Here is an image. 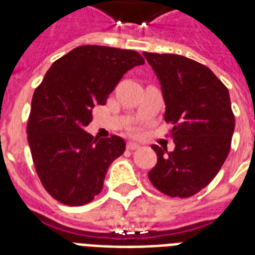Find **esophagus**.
Masks as SVG:
<instances>
[{"instance_id": "1", "label": "esophagus", "mask_w": 255, "mask_h": 255, "mask_svg": "<svg viewBox=\"0 0 255 255\" xmlns=\"http://www.w3.org/2000/svg\"><path fill=\"white\" fill-rule=\"evenodd\" d=\"M140 145L139 144L133 143V141H128L127 143V149H129V151H133V149H137Z\"/></svg>"}]
</instances>
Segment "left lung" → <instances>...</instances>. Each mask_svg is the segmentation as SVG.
I'll use <instances>...</instances> for the list:
<instances>
[{"label":"left lung","instance_id":"1","mask_svg":"<svg viewBox=\"0 0 255 255\" xmlns=\"http://www.w3.org/2000/svg\"><path fill=\"white\" fill-rule=\"evenodd\" d=\"M159 79L164 119L173 124L174 149L152 145L157 164L152 185L169 197L186 198L209 184L229 155L234 120L228 88L206 66L177 54L143 53Z\"/></svg>","mask_w":255,"mask_h":255}]
</instances>
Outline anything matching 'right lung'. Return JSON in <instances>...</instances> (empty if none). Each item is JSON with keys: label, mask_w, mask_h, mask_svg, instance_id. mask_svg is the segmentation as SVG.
<instances>
[{"label": "right lung", "mask_w": 255, "mask_h": 255, "mask_svg": "<svg viewBox=\"0 0 255 255\" xmlns=\"http://www.w3.org/2000/svg\"><path fill=\"white\" fill-rule=\"evenodd\" d=\"M144 65L133 50L79 46L55 61L31 100L27 141L42 185L57 201L81 206L103 188L108 167L123 155L119 136L96 139L85 128L123 75Z\"/></svg>", "instance_id": "add662e5"}]
</instances>
